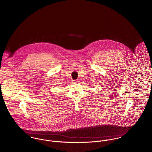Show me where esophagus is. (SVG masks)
Returning <instances> with one entry per match:
<instances>
[{
	"mask_svg": "<svg viewBox=\"0 0 152 152\" xmlns=\"http://www.w3.org/2000/svg\"><path fill=\"white\" fill-rule=\"evenodd\" d=\"M80 80H79V79H78V80H74V83H78V82H80Z\"/></svg>",
	"mask_w": 152,
	"mask_h": 152,
	"instance_id": "obj_1",
	"label": "esophagus"
}]
</instances>
